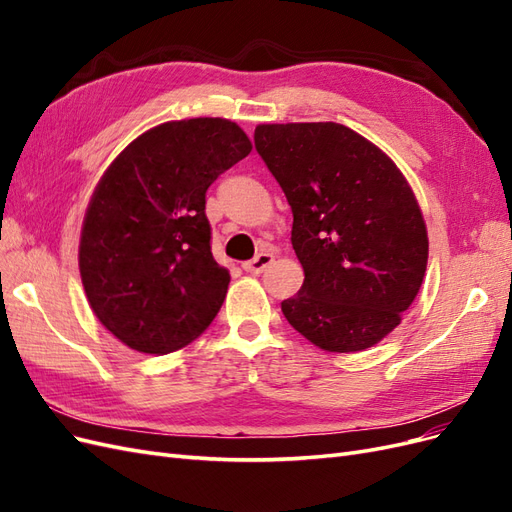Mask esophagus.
Returning <instances> with one entry per match:
<instances>
[{
	"label": "esophagus",
	"instance_id": "34e87169",
	"mask_svg": "<svg viewBox=\"0 0 512 512\" xmlns=\"http://www.w3.org/2000/svg\"><path fill=\"white\" fill-rule=\"evenodd\" d=\"M271 262H273V254L271 252H260L256 258L243 262V269L247 273H256L258 275V273L265 271L271 265Z\"/></svg>",
	"mask_w": 512,
	"mask_h": 512
}]
</instances>
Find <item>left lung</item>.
Segmentation results:
<instances>
[{"label": "left lung", "instance_id": "left-lung-1", "mask_svg": "<svg viewBox=\"0 0 512 512\" xmlns=\"http://www.w3.org/2000/svg\"><path fill=\"white\" fill-rule=\"evenodd\" d=\"M258 156L292 209L305 280L286 320L329 352H361L401 322L427 269V228L406 177L382 149L333 121L262 123Z\"/></svg>", "mask_w": 512, "mask_h": 512}]
</instances>
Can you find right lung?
Returning <instances> with one entry per match:
<instances>
[{
    "instance_id": "obj_1",
    "label": "right lung",
    "mask_w": 512,
    "mask_h": 512,
    "mask_svg": "<svg viewBox=\"0 0 512 512\" xmlns=\"http://www.w3.org/2000/svg\"><path fill=\"white\" fill-rule=\"evenodd\" d=\"M252 151L235 121H168L132 141L89 200L79 245L87 301L119 342L168 354L205 333L230 282L211 254L205 194Z\"/></svg>"
}]
</instances>
